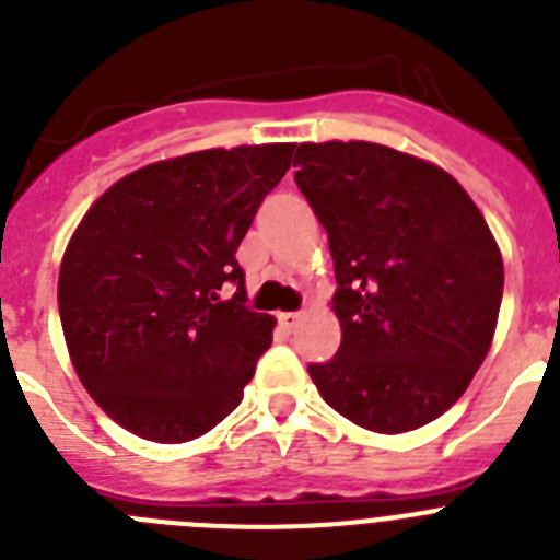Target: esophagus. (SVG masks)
Returning a JSON list of instances; mask_svg holds the SVG:
<instances>
[{"label": "esophagus", "mask_w": 560, "mask_h": 560, "mask_svg": "<svg viewBox=\"0 0 560 560\" xmlns=\"http://www.w3.org/2000/svg\"><path fill=\"white\" fill-rule=\"evenodd\" d=\"M277 319H280V325H283L285 330H294L296 325H300V319H303V314H300V311H289V314L277 316Z\"/></svg>", "instance_id": "esophagus-1"}]
</instances>
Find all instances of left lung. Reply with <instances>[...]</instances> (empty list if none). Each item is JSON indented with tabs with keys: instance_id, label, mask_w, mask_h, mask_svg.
Segmentation results:
<instances>
[{
	"instance_id": "8db88e82",
	"label": "left lung",
	"mask_w": 560,
	"mask_h": 560,
	"mask_svg": "<svg viewBox=\"0 0 560 560\" xmlns=\"http://www.w3.org/2000/svg\"><path fill=\"white\" fill-rule=\"evenodd\" d=\"M294 182L334 257L341 345L308 364L328 407L412 432L468 389L502 305V255L471 196L432 162L375 142H305Z\"/></svg>"
}]
</instances>
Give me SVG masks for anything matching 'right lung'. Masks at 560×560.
<instances>
[{
    "label": "right lung",
    "instance_id": "add662e5",
    "mask_svg": "<svg viewBox=\"0 0 560 560\" xmlns=\"http://www.w3.org/2000/svg\"><path fill=\"white\" fill-rule=\"evenodd\" d=\"M291 153L280 142L153 162L83 215L58 311L78 378L128 432L187 443L244 398L275 319L246 305L235 252Z\"/></svg>",
    "mask_w": 560,
    "mask_h": 560
}]
</instances>
